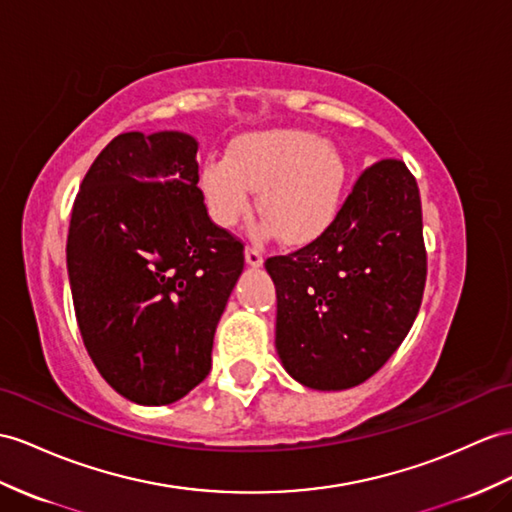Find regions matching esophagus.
<instances>
[{
  "label": "esophagus",
  "mask_w": 512,
  "mask_h": 512,
  "mask_svg": "<svg viewBox=\"0 0 512 512\" xmlns=\"http://www.w3.org/2000/svg\"><path fill=\"white\" fill-rule=\"evenodd\" d=\"M245 263H247L249 267L258 269V267H263L265 258H263V254L258 252V249H254V247H247V249H245Z\"/></svg>",
  "instance_id": "34e87169"
}]
</instances>
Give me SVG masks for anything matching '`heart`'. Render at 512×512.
<instances>
[{
  "label": "heart",
  "instance_id": "obj_1",
  "mask_svg": "<svg viewBox=\"0 0 512 512\" xmlns=\"http://www.w3.org/2000/svg\"><path fill=\"white\" fill-rule=\"evenodd\" d=\"M347 167L339 149L313 132L271 130L243 136L228 158L202 167L208 213L221 228H234L258 208L267 217L260 232L278 230L286 245H306L328 230L339 213Z\"/></svg>",
  "mask_w": 512,
  "mask_h": 512
}]
</instances>
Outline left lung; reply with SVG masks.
Wrapping results in <instances>:
<instances>
[{
	"mask_svg": "<svg viewBox=\"0 0 512 512\" xmlns=\"http://www.w3.org/2000/svg\"><path fill=\"white\" fill-rule=\"evenodd\" d=\"M276 284V352L293 380L345 391L371 378L419 313L426 286L421 199L402 160L358 178L317 241L269 258Z\"/></svg>",
	"mask_w": 512,
	"mask_h": 512,
	"instance_id": "8db88e82",
	"label": "left lung"
}]
</instances>
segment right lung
Returning a JSON list of instances; mask_svg holds the SVG:
<instances>
[{"instance_id":"1","label":"right lung","mask_w":512,"mask_h":512,"mask_svg":"<svg viewBox=\"0 0 512 512\" xmlns=\"http://www.w3.org/2000/svg\"><path fill=\"white\" fill-rule=\"evenodd\" d=\"M197 139L126 132L86 173L67 269L82 341L126 400L165 406L210 371L217 323L243 273V245L210 221Z\"/></svg>"}]
</instances>
